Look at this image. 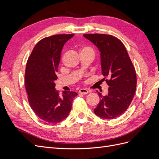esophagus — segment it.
<instances>
[{
    "mask_svg": "<svg viewBox=\"0 0 159 159\" xmlns=\"http://www.w3.org/2000/svg\"><path fill=\"white\" fill-rule=\"evenodd\" d=\"M79 93L81 94L85 95V94H88L89 93V91L86 89H80L79 90Z\"/></svg>",
    "mask_w": 159,
    "mask_h": 159,
    "instance_id": "obj_1",
    "label": "esophagus"
}]
</instances>
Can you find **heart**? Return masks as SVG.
I'll list each match as a JSON object with an SVG mask.
<instances>
[{
    "instance_id": "1",
    "label": "heart",
    "mask_w": 159,
    "mask_h": 159,
    "mask_svg": "<svg viewBox=\"0 0 159 159\" xmlns=\"http://www.w3.org/2000/svg\"><path fill=\"white\" fill-rule=\"evenodd\" d=\"M84 49H89V48H84Z\"/></svg>"
}]
</instances>
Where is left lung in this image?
I'll list each match as a JSON object with an SVG mask.
<instances>
[{"label": "left lung", "mask_w": 159, "mask_h": 159, "mask_svg": "<svg viewBox=\"0 0 159 159\" xmlns=\"http://www.w3.org/2000/svg\"><path fill=\"white\" fill-rule=\"evenodd\" d=\"M84 36L100 52L102 75L109 85L108 94L98 93L100 102L93 111L104 119H112L122 115L131 104L137 87L135 70L121 40L111 35L88 34Z\"/></svg>", "instance_id": "left-lung-1"}]
</instances>
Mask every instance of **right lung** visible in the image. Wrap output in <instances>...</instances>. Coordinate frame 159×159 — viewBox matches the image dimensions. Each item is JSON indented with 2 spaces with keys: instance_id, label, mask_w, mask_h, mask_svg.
<instances>
[{
  "instance_id": "right-lung-1",
  "label": "right lung",
  "mask_w": 159,
  "mask_h": 159,
  "mask_svg": "<svg viewBox=\"0 0 159 159\" xmlns=\"http://www.w3.org/2000/svg\"><path fill=\"white\" fill-rule=\"evenodd\" d=\"M73 36L57 34L44 38L34 48L27 61L25 87L28 102L37 116L48 123H60L67 118L78 95L66 91L59 95L55 88L61 50Z\"/></svg>"
}]
</instances>
